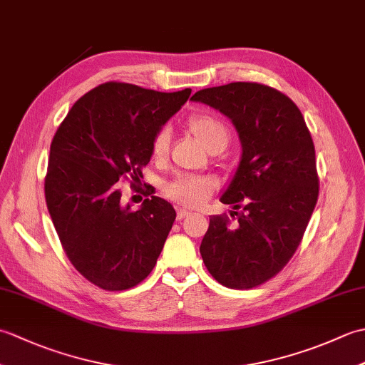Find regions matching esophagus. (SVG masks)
<instances>
[{"instance_id": "1", "label": "esophagus", "mask_w": 365, "mask_h": 365, "mask_svg": "<svg viewBox=\"0 0 365 365\" xmlns=\"http://www.w3.org/2000/svg\"><path fill=\"white\" fill-rule=\"evenodd\" d=\"M188 215H190V212L187 210V208H182V207L177 208V220L178 221H182L183 218H187Z\"/></svg>"}]
</instances>
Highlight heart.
<instances>
[{
    "label": "heart",
    "instance_id": "heart-1",
    "mask_svg": "<svg viewBox=\"0 0 365 365\" xmlns=\"http://www.w3.org/2000/svg\"><path fill=\"white\" fill-rule=\"evenodd\" d=\"M188 128L207 150L224 149L229 143V130L224 123L210 114H195L188 119ZM169 144L168 131L163 128L152 139V157L160 160L166 155ZM215 182L208 177L180 175L165 187V195L178 204L199 207L212 196Z\"/></svg>",
    "mask_w": 365,
    "mask_h": 365
}]
</instances>
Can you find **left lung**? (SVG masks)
<instances>
[{
	"label": "left lung",
	"instance_id": "1",
	"mask_svg": "<svg viewBox=\"0 0 365 365\" xmlns=\"http://www.w3.org/2000/svg\"><path fill=\"white\" fill-rule=\"evenodd\" d=\"M234 123L243 153L221 197L230 216L210 218L200 255L216 281L247 290L269 281L293 257L319 199L315 147L299 108L260 83L237 81L197 91Z\"/></svg>",
	"mask_w": 365,
	"mask_h": 365
}]
</instances>
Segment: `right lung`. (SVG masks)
Masks as SVG:
<instances>
[{
    "label": "right lung",
    "instance_id": "add662e5",
    "mask_svg": "<svg viewBox=\"0 0 365 365\" xmlns=\"http://www.w3.org/2000/svg\"><path fill=\"white\" fill-rule=\"evenodd\" d=\"M190 94L108 81L76 100L53 136L46 207L68 260L100 289L128 290L157 263L175 210L149 188L131 210L118 185L139 191L153 136Z\"/></svg>",
    "mask_w": 365,
    "mask_h": 365
}]
</instances>
